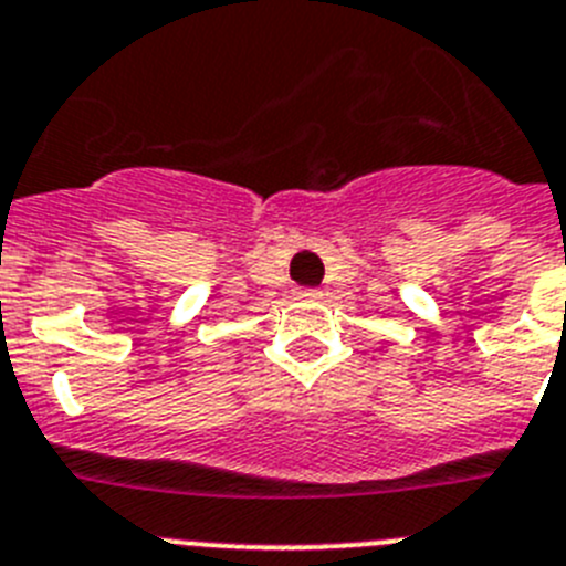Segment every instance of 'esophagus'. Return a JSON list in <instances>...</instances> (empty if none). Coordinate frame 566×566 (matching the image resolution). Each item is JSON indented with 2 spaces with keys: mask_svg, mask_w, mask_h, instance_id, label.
Listing matches in <instances>:
<instances>
[{
  "mask_svg": "<svg viewBox=\"0 0 566 566\" xmlns=\"http://www.w3.org/2000/svg\"><path fill=\"white\" fill-rule=\"evenodd\" d=\"M298 295H304V298H315L318 293H315V290H298Z\"/></svg>",
  "mask_w": 566,
  "mask_h": 566,
  "instance_id": "1",
  "label": "esophagus"
}]
</instances>
